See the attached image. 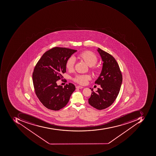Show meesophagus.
<instances>
[{"label": "esophagus", "instance_id": "34e87169", "mask_svg": "<svg viewBox=\"0 0 156 156\" xmlns=\"http://www.w3.org/2000/svg\"><path fill=\"white\" fill-rule=\"evenodd\" d=\"M76 89H83V87L82 86H77L76 87Z\"/></svg>", "mask_w": 156, "mask_h": 156}]
</instances>
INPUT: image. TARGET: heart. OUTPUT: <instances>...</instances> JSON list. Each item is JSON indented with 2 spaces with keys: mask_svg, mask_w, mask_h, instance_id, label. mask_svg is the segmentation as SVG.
<instances>
[{
  "mask_svg": "<svg viewBox=\"0 0 156 156\" xmlns=\"http://www.w3.org/2000/svg\"><path fill=\"white\" fill-rule=\"evenodd\" d=\"M77 58L83 61L87 65L91 67L93 71L97 72L98 68L95 65L98 62L97 56L90 51H84L78 54ZM75 60L72 57L68 58L66 63V67L69 71L73 70L74 68ZM91 79V77L88 74L84 75H77L73 79L74 82L80 85H85L87 83L88 80Z\"/></svg>",
  "mask_w": 156,
  "mask_h": 156,
  "instance_id": "1",
  "label": "heart"
}]
</instances>
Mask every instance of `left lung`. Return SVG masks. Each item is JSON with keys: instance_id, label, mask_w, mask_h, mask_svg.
<instances>
[{"instance_id": "left-lung-1", "label": "left lung", "mask_w": 156, "mask_h": 156, "mask_svg": "<svg viewBox=\"0 0 156 156\" xmlns=\"http://www.w3.org/2000/svg\"><path fill=\"white\" fill-rule=\"evenodd\" d=\"M103 61L100 76L95 83L100 85L96 92L91 89L89 99L90 105L98 110H103L111 105L117 97L122 82V76L119 66L113 56L98 48Z\"/></svg>"}]
</instances>
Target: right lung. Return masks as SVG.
Here are the masks:
<instances>
[{"label":"right lung","instance_id":"obj_1","mask_svg":"<svg viewBox=\"0 0 156 156\" xmlns=\"http://www.w3.org/2000/svg\"><path fill=\"white\" fill-rule=\"evenodd\" d=\"M77 50L54 47L45 52L34 68L32 80L35 93L43 105L50 110L58 111L64 107L76 90L73 84L64 87L57 81L63 80L66 72V63Z\"/></svg>","mask_w":156,"mask_h":156}]
</instances>
